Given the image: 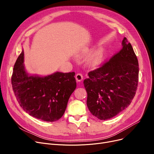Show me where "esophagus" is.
Returning <instances> with one entry per match:
<instances>
[{"label": "esophagus", "instance_id": "34e87169", "mask_svg": "<svg viewBox=\"0 0 154 154\" xmlns=\"http://www.w3.org/2000/svg\"><path fill=\"white\" fill-rule=\"evenodd\" d=\"M75 79L77 82H81L83 80V75L81 74H77L75 76Z\"/></svg>", "mask_w": 154, "mask_h": 154}]
</instances>
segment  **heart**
Masks as SVG:
<instances>
[{
  "label": "heart",
  "instance_id": "obj_1",
  "mask_svg": "<svg viewBox=\"0 0 154 154\" xmlns=\"http://www.w3.org/2000/svg\"><path fill=\"white\" fill-rule=\"evenodd\" d=\"M104 55L102 51H97L89 56L87 60L88 66L92 68H96L100 66L103 60Z\"/></svg>",
  "mask_w": 154,
  "mask_h": 154
}]
</instances>
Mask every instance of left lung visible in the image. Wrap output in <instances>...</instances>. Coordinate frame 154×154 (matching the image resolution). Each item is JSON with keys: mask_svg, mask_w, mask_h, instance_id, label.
I'll return each mask as SVG.
<instances>
[{"mask_svg": "<svg viewBox=\"0 0 154 154\" xmlns=\"http://www.w3.org/2000/svg\"><path fill=\"white\" fill-rule=\"evenodd\" d=\"M122 49L103 66L88 73L84 80L87 106L100 120L117 116L131 104L139 81V63L131 43L122 40Z\"/></svg>", "mask_w": 154, "mask_h": 154, "instance_id": "8db88e82", "label": "left lung"}]
</instances>
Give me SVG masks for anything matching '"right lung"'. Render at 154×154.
<instances>
[{
	"instance_id": "add662e5",
	"label": "right lung",
	"mask_w": 154,
	"mask_h": 154,
	"mask_svg": "<svg viewBox=\"0 0 154 154\" xmlns=\"http://www.w3.org/2000/svg\"><path fill=\"white\" fill-rule=\"evenodd\" d=\"M23 62L22 48L12 76L13 91L20 107L36 119L45 122L58 120L63 115L70 97L76 88L75 72L30 75Z\"/></svg>"
}]
</instances>
